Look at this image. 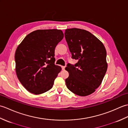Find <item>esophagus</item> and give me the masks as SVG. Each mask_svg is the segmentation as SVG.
<instances>
[{
	"mask_svg": "<svg viewBox=\"0 0 128 128\" xmlns=\"http://www.w3.org/2000/svg\"><path fill=\"white\" fill-rule=\"evenodd\" d=\"M65 67L64 66H62V70H64L65 69Z\"/></svg>",
	"mask_w": 128,
	"mask_h": 128,
	"instance_id": "obj_1",
	"label": "esophagus"
}]
</instances>
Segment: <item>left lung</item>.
<instances>
[{"label": "left lung", "mask_w": 128, "mask_h": 128, "mask_svg": "<svg viewBox=\"0 0 128 128\" xmlns=\"http://www.w3.org/2000/svg\"><path fill=\"white\" fill-rule=\"evenodd\" d=\"M65 37L72 58L78 60L74 66L67 64L69 77L66 85L78 96H86L101 84L107 70V53L102 42L90 32L80 28L66 29Z\"/></svg>", "instance_id": "obj_1"}]
</instances>
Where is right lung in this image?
Returning a JSON list of instances; mask_svg holds the SVG:
<instances>
[{
  "label": "right lung",
  "instance_id": "add662e5",
  "mask_svg": "<svg viewBox=\"0 0 128 128\" xmlns=\"http://www.w3.org/2000/svg\"><path fill=\"white\" fill-rule=\"evenodd\" d=\"M60 30H38L27 35L16 49L15 70L28 92L40 94L52 88L62 68L54 64V51L63 38Z\"/></svg>",
  "mask_w": 128,
  "mask_h": 128
}]
</instances>
